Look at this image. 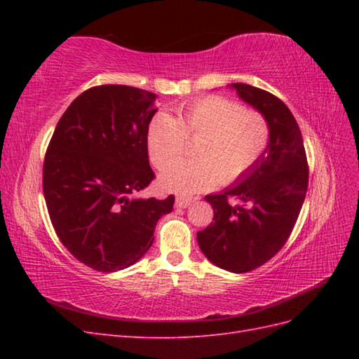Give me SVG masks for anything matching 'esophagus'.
Wrapping results in <instances>:
<instances>
[{
    "instance_id": "1",
    "label": "esophagus",
    "mask_w": 359,
    "mask_h": 359,
    "mask_svg": "<svg viewBox=\"0 0 359 359\" xmlns=\"http://www.w3.org/2000/svg\"><path fill=\"white\" fill-rule=\"evenodd\" d=\"M193 202L191 198L189 196H184V194H180V196H177V201H175V205L178 206V208H187V206Z\"/></svg>"
}]
</instances>
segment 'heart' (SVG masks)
I'll return each mask as SVG.
<instances>
[{"mask_svg": "<svg viewBox=\"0 0 359 359\" xmlns=\"http://www.w3.org/2000/svg\"><path fill=\"white\" fill-rule=\"evenodd\" d=\"M269 123L262 112L222 95H206L180 104L172 116L158 114L149 121L147 144L151 160L163 168L181 154L187 140L197 139L190 161L163 169L160 186L194 193L241 178L264 156Z\"/></svg>", "mask_w": 359, "mask_h": 359, "instance_id": "heart-1", "label": "heart"}]
</instances>
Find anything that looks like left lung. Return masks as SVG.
<instances>
[{"instance_id":"obj_1","label":"left lung","mask_w":359,"mask_h":359,"mask_svg":"<svg viewBox=\"0 0 359 359\" xmlns=\"http://www.w3.org/2000/svg\"><path fill=\"white\" fill-rule=\"evenodd\" d=\"M233 86L244 102L268 119L269 144L240 184L222 194L205 196L214 219L198 232V243L214 265L231 273H248L266 264L289 240L306 199L309 163L301 130L289 107L256 86Z\"/></svg>"}]
</instances>
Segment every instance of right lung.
<instances>
[{"label":"right lung","instance_id":"add662e5","mask_svg":"<svg viewBox=\"0 0 359 359\" xmlns=\"http://www.w3.org/2000/svg\"><path fill=\"white\" fill-rule=\"evenodd\" d=\"M156 94L127 85L83 91L62 114L43 163V194L62 245L95 271L142 257L175 196L139 199L156 178L147 132Z\"/></svg>","mask_w":359,"mask_h":359}]
</instances>
